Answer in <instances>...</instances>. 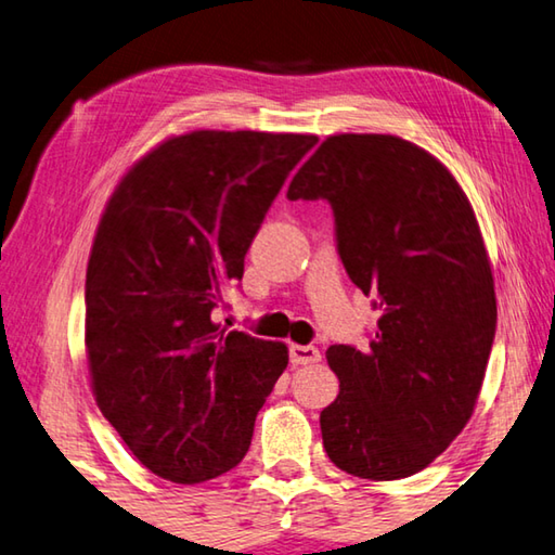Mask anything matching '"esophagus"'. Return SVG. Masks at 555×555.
<instances>
[{
	"label": "esophagus",
	"instance_id": "esophagus-1",
	"mask_svg": "<svg viewBox=\"0 0 555 555\" xmlns=\"http://www.w3.org/2000/svg\"><path fill=\"white\" fill-rule=\"evenodd\" d=\"M288 357H291V364H313L321 360V350L313 345H291Z\"/></svg>",
	"mask_w": 555,
	"mask_h": 555
}]
</instances>
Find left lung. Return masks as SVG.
<instances>
[{"instance_id":"obj_1","label":"left lung","mask_w":555,"mask_h":555,"mask_svg":"<svg viewBox=\"0 0 555 555\" xmlns=\"http://www.w3.org/2000/svg\"><path fill=\"white\" fill-rule=\"evenodd\" d=\"M286 195L333 205L347 274L382 313L367 350L327 347L340 393L321 411L325 453L362 480L416 475L473 416L494 343L473 205L434 154L393 134L327 137Z\"/></svg>"}]
</instances>
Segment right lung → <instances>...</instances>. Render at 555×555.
Returning <instances> with one entry per match:
<instances>
[{
	"instance_id": "right-lung-1",
	"label": "right lung",
	"mask_w": 555,
	"mask_h": 555,
	"mask_svg": "<svg viewBox=\"0 0 555 555\" xmlns=\"http://www.w3.org/2000/svg\"><path fill=\"white\" fill-rule=\"evenodd\" d=\"M315 134L195 129L121 178L92 240L86 352L95 401L139 463L176 485L242 463L288 347L212 321Z\"/></svg>"
}]
</instances>
